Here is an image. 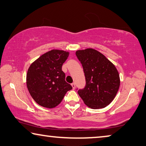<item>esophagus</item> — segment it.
<instances>
[{"mask_svg": "<svg viewBox=\"0 0 146 146\" xmlns=\"http://www.w3.org/2000/svg\"><path fill=\"white\" fill-rule=\"evenodd\" d=\"M71 86H72L73 90H75V84L74 83V82H73V83L71 84Z\"/></svg>", "mask_w": 146, "mask_h": 146, "instance_id": "esophagus-1", "label": "esophagus"}]
</instances>
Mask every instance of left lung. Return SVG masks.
<instances>
[{
	"label": "left lung",
	"instance_id": "8db88e82",
	"mask_svg": "<svg viewBox=\"0 0 146 146\" xmlns=\"http://www.w3.org/2000/svg\"><path fill=\"white\" fill-rule=\"evenodd\" d=\"M86 79L85 87L78 90L84 103L92 109L106 107L115 98L120 78L116 67L104 55L93 48L76 52Z\"/></svg>",
	"mask_w": 146,
	"mask_h": 146
}]
</instances>
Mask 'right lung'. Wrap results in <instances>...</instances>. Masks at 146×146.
Here are the masks:
<instances>
[{"label": "right lung", "mask_w": 146, "mask_h": 146, "mask_svg": "<svg viewBox=\"0 0 146 146\" xmlns=\"http://www.w3.org/2000/svg\"><path fill=\"white\" fill-rule=\"evenodd\" d=\"M68 52L52 50L40 56L29 67L26 77L28 90L38 105L55 108L61 103L72 86L65 80L62 70L68 58Z\"/></svg>", "instance_id": "add662e5"}]
</instances>
